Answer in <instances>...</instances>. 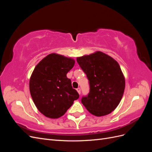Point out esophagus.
Segmentation results:
<instances>
[{"label": "esophagus", "instance_id": "1", "mask_svg": "<svg viewBox=\"0 0 152 152\" xmlns=\"http://www.w3.org/2000/svg\"><path fill=\"white\" fill-rule=\"evenodd\" d=\"M77 92H78V93L80 94V91H81V89H80V87H78V88L77 89Z\"/></svg>", "mask_w": 152, "mask_h": 152}]
</instances>
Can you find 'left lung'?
<instances>
[{"mask_svg":"<svg viewBox=\"0 0 152 152\" xmlns=\"http://www.w3.org/2000/svg\"><path fill=\"white\" fill-rule=\"evenodd\" d=\"M77 61L89 80V92L81 102L95 116H104L117 108L125 89V79L118 63L98 51L77 58Z\"/></svg>","mask_w":152,"mask_h":152,"instance_id":"obj_1","label":"left lung"}]
</instances>
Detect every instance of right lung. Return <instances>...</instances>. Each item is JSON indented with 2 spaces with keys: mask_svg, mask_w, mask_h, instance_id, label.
Here are the masks:
<instances>
[{
  "mask_svg": "<svg viewBox=\"0 0 152 152\" xmlns=\"http://www.w3.org/2000/svg\"><path fill=\"white\" fill-rule=\"evenodd\" d=\"M74 64V59L53 53L34 68L29 84L30 94L37 108L45 117H61L79 98L66 77Z\"/></svg>",
  "mask_w": 152,
  "mask_h": 152,
  "instance_id": "add662e5",
  "label": "right lung"
}]
</instances>
